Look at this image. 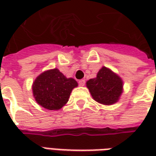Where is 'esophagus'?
Returning <instances> with one entry per match:
<instances>
[{
  "label": "esophagus",
  "instance_id": "esophagus-1",
  "mask_svg": "<svg viewBox=\"0 0 156 156\" xmlns=\"http://www.w3.org/2000/svg\"><path fill=\"white\" fill-rule=\"evenodd\" d=\"M78 83H79L80 86H84L85 80L84 79H81V80H79V81H78Z\"/></svg>",
  "mask_w": 156,
  "mask_h": 156
}]
</instances>
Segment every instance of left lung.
Returning <instances> with one entry per match:
<instances>
[{
    "label": "left lung",
    "mask_w": 156,
    "mask_h": 156,
    "mask_svg": "<svg viewBox=\"0 0 156 156\" xmlns=\"http://www.w3.org/2000/svg\"><path fill=\"white\" fill-rule=\"evenodd\" d=\"M86 84L95 101L105 105L115 104L123 92V81L120 77L106 67H103L97 77L89 79Z\"/></svg>",
    "instance_id": "8db88e82"
}]
</instances>
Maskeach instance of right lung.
Wrapping results in <instances>:
<instances>
[{
    "label": "right lung",
    "mask_w": 156,
    "mask_h": 156,
    "mask_svg": "<svg viewBox=\"0 0 156 156\" xmlns=\"http://www.w3.org/2000/svg\"><path fill=\"white\" fill-rule=\"evenodd\" d=\"M78 86L77 81L66 78L58 68L43 72L32 84L35 100L49 110H58L68 101L72 90Z\"/></svg>",
    "instance_id": "obj_1"
}]
</instances>
